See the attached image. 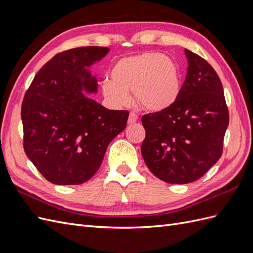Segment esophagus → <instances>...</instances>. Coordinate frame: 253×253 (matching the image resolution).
<instances>
[{"mask_svg":"<svg viewBox=\"0 0 253 253\" xmlns=\"http://www.w3.org/2000/svg\"><path fill=\"white\" fill-rule=\"evenodd\" d=\"M138 120V115H137L136 113L134 112H131L128 115V119H127V124L128 125H132V124H135V122Z\"/></svg>","mask_w":253,"mask_h":253,"instance_id":"34e87169","label":"esophagus"}]
</instances>
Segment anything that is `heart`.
Listing matches in <instances>:
<instances>
[{"label": "heart", "instance_id": "1", "mask_svg": "<svg viewBox=\"0 0 253 253\" xmlns=\"http://www.w3.org/2000/svg\"><path fill=\"white\" fill-rule=\"evenodd\" d=\"M110 78L102 81L104 98L117 108L131 103V93L144 109H169L180 94L178 67L168 56L156 51L121 58L115 62Z\"/></svg>", "mask_w": 253, "mask_h": 253}]
</instances>
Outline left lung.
I'll return each mask as SVG.
<instances>
[{
    "label": "left lung",
    "mask_w": 253,
    "mask_h": 253,
    "mask_svg": "<svg viewBox=\"0 0 253 253\" xmlns=\"http://www.w3.org/2000/svg\"><path fill=\"white\" fill-rule=\"evenodd\" d=\"M185 53L189 65L177 100L141 118L142 157L156 177L169 183L192 182L215 165L229 125L218 75L196 53Z\"/></svg>",
    "instance_id": "1"
}]
</instances>
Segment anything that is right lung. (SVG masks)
<instances>
[{
	"mask_svg": "<svg viewBox=\"0 0 253 253\" xmlns=\"http://www.w3.org/2000/svg\"><path fill=\"white\" fill-rule=\"evenodd\" d=\"M109 50L85 46L57 53L23 99V147L55 185H80L93 177L109 143L126 126L127 111L108 110L82 93L97 91V79L86 68Z\"/></svg>",
	"mask_w": 253,
	"mask_h": 253,
	"instance_id": "right-lung-1",
	"label": "right lung"
}]
</instances>
